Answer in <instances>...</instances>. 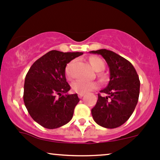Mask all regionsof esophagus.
I'll list each match as a JSON object with an SVG mask.
<instances>
[{
    "label": "esophagus",
    "mask_w": 160,
    "mask_h": 160,
    "mask_svg": "<svg viewBox=\"0 0 160 160\" xmlns=\"http://www.w3.org/2000/svg\"><path fill=\"white\" fill-rule=\"evenodd\" d=\"M83 95H84V94H82V93H79L78 94V97L80 98H82V97H83Z\"/></svg>",
    "instance_id": "34e87169"
}]
</instances>
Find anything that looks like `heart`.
<instances>
[{
  "label": "heart",
  "mask_w": 160,
  "mask_h": 160,
  "mask_svg": "<svg viewBox=\"0 0 160 160\" xmlns=\"http://www.w3.org/2000/svg\"><path fill=\"white\" fill-rule=\"evenodd\" d=\"M89 62L90 64L93 69L95 71H101L104 69V62L100 58L96 56H91L89 58ZM72 66L73 62H71L68 65L66 66L65 68V74L68 79H71L73 78V72H72ZM72 89L73 90L78 93H85L89 92L93 89H95L98 87V83L96 82L91 81H84V80H77L72 83Z\"/></svg>",
  "instance_id": "b5f03b06"
}]
</instances>
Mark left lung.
I'll list each match as a JSON object with an SVG mask.
<instances>
[{
	"mask_svg": "<svg viewBox=\"0 0 160 160\" xmlns=\"http://www.w3.org/2000/svg\"><path fill=\"white\" fill-rule=\"evenodd\" d=\"M89 52L101 55L110 70V81L101 90L108 96L98 95L92 109L93 120L102 127L117 128L128 120L136 107L140 92L138 75L131 62L113 51L102 49Z\"/></svg>",
	"mask_w": 160,
	"mask_h": 160,
	"instance_id": "8db88e82",
	"label": "left lung"
}]
</instances>
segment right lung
Returning a JSON list of instances; mask_svg holds the SVG:
<instances>
[{"label":"right lung","mask_w":160,"mask_h":160,"mask_svg":"<svg viewBox=\"0 0 160 160\" xmlns=\"http://www.w3.org/2000/svg\"><path fill=\"white\" fill-rule=\"evenodd\" d=\"M82 52L49 51L34 62L28 71L24 84V103L29 114L43 127L52 129L72 119L80 101L78 94L70 95L66 81L68 63Z\"/></svg>","instance_id":"1"}]
</instances>
